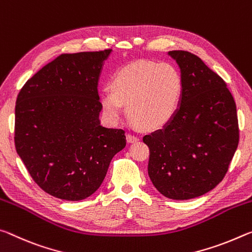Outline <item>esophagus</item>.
<instances>
[{"mask_svg":"<svg viewBox=\"0 0 252 252\" xmlns=\"http://www.w3.org/2000/svg\"><path fill=\"white\" fill-rule=\"evenodd\" d=\"M138 139H139L138 136H136V135L131 134V133L127 134V141H128L129 143H135V142H137Z\"/></svg>","mask_w":252,"mask_h":252,"instance_id":"1","label":"esophagus"}]
</instances>
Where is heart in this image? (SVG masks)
Instances as JSON below:
<instances>
[{"instance_id": "obj_1", "label": "heart", "mask_w": 252, "mask_h": 252, "mask_svg": "<svg viewBox=\"0 0 252 252\" xmlns=\"http://www.w3.org/2000/svg\"><path fill=\"white\" fill-rule=\"evenodd\" d=\"M111 92L100 94L105 116L116 122L123 104L135 124L145 129H156L174 116L182 96L183 80L176 67L150 60L126 64L115 73Z\"/></svg>"}]
</instances>
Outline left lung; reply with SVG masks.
Returning a JSON list of instances; mask_svg holds the SVG:
<instances>
[{
    "mask_svg": "<svg viewBox=\"0 0 252 252\" xmlns=\"http://www.w3.org/2000/svg\"><path fill=\"white\" fill-rule=\"evenodd\" d=\"M183 80L181 105L163 129L145 135L148 175L172 200L203 195L219 184L239 144L237 107L225 81L191 52L168 51Z\"/></svg>",
    "mask_w": 252,
    "mask_h": 252,
    "instance_id": "obj_1",
    "label": "left lung"
}]
</instances>
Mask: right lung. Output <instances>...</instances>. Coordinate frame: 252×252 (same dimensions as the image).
<instances>
[{
    "instance_id": "right-lung-1",
    "label": "right lung",
    "mask_w": 252,
    "mask_h": 252,
    "mask_svg": "<svg viewBox=\"0 0 252 252\" xmlns=\"http://www.w3.org/2000/svg\"><path fill=\"white\" fill-rule=\"evenodd\" d=\"M110 49L63 53L31 77L15 104L16 153L33 181L58 199L79 201L104 181L126 146L125 130L100 125L98 80Z\"/></svg>"
}]
</instances>
